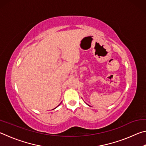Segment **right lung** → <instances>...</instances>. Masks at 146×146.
<instances>
[{
    "label": "right lung",
    "mask_w": 146,
    "mask_h": 146,
    "mask_svg": "<svg viewBox=\"0 0 146 146\" xmlns=\"http://www.w3.org/2000/svg\"><path fill=\"white\" fill-rule=\"evenodd\" d=\"M58 106H59V105H58ZM56 108H57V107H56ZM53 110H54V109H53Z\"/></svg>",
    "instance_id": "add662e5"
}]
</instances>
